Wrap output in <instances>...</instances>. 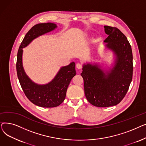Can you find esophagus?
<instances>
[{
  "label": "esophagus",
  "instance_id": "esophagus-1",
  "mask_svg": "<svg viewBox=\"0 0 146 146\" xmlns=\"http://www.w3.org/2000/svg\"><path fill=\"white\" fill-rule=\"evenodd\" d=\"M76 68H78V69H80L82 68V65L80 64V63H78L76 64Z\"/></svg>",
  "mask_w": 146,
  "mask_h": 146
}]
</instances>
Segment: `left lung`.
Masks as SVG:
<instances>
[{
    "label": "left lung",
    "mask_w": 146,
    "mask_h": 146,
    "mask_svg": "<svg viewBox=\"0 0 146 146\" xmlns=\"http://www.w3.org/2000/svg\"><path fill=\"white\" fill-rule=\"evenodd\" d=\"M108 36L106 47L113 52L115 59L110 70L97 64H83L81 76L88 102L98 107L118 104L125 96L133 78V53L125 35L115 27L104 26Z\"/></svg>",
    "instance_id": "8db88e82"
}]
</instances>
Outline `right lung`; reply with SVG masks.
<instances>
[{
  "mask_svg": "<svg viewBox=\"0 0 146 146\" xmlns=\"http://www.w3.org/2000/svg\"><path fill=\"white\" fill-rule=\"evenodd\" d=\"M53 23L38 24L31 28L25 35L19 48L17 72L21 88L29 100L34 104L43 108H53L60 105L65 99L67 88L76 75L74 62L61 67L50 82L38 85L31 80L25 73L22 66V48L31 42L35 38L52 31L57 28Z\"/></svg>",
  "mask_w": 146,
  "mask_h": 146,
  "instance_id": "add662e5",
  "label": "right lung"
}]
</instances>
